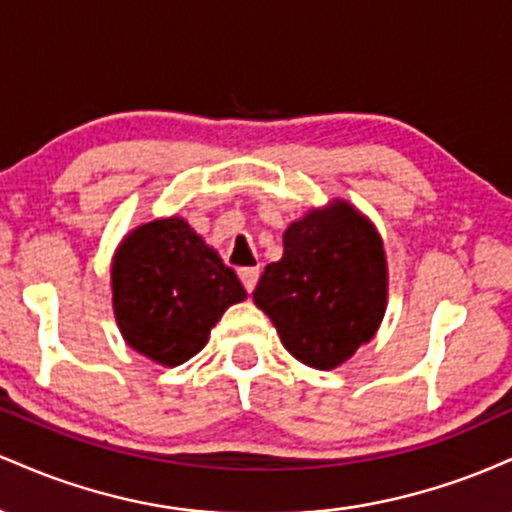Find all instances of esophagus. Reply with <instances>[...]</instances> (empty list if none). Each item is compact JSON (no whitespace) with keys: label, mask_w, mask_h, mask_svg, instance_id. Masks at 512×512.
<instances>
[{"label":"esophagus","mask_w":512,"mask_h":512,"mask_svg":"<svg viewBox=\"0 0 512 512\" xmlns=\"http://www.w3.org/2000/svg\"><path fill=\"white\" fill-rule=\"evenodd\" d=\"M238 274H240V281H243L245 291L252 293V289H255V286H257V279H260V269H257V267H245V269H240Z\"/></svg>","instance_id":"obj_1"}]
</instances>
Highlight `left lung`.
Wrapping results in <instances>:
<instances>
[{
	"label": "left lung",
	"instance_id": "1",
	"mask_svg": "<svg viewBox=\"0 0 512 512\" xmlns=\"http://www.w3.org/2000/svg\"><path fill=\"white\" fill-rule=\"evenodd\" d=\"M281 344L317 370L349 361L387 308V255L378 228L344 199L310 209L284 231V255L252 291Z\"/></svg>",
	"mask_w": 512,
	"mask_h": 512
}]
</instances>
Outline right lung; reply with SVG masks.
I'll return each mask as SVG.
<instances>
[{
  "label": "right lung",
  "mask_w": 512,
  "mask_h": 512,
  "mask_svg": "<svg viewBox=\"0 0 512 512\" xmlns=\"http://www.w3.org/2000/svg\"><path fill=\"white\" fill-rule=\"evenodd\" d=\"M110 286L122 339L168 368L199 354L221 315L248 298L236 272L180 216L129 231L113 255Z\"/></svg>",
  "instance_id": "1"
}]
</instances>
